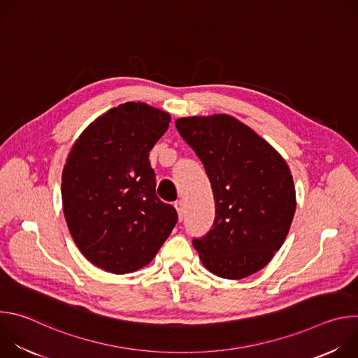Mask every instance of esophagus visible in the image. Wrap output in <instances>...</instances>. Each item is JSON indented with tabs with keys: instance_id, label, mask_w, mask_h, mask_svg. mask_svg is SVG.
<instances>
[{
	"instance_id": "obj_1",
	"label": "esophagus",
	"mask_w": 358,
	"mask_h": 358,
	"mask_svg": "<svg viewBox=\"0 0 358 358\" xmlns=\"http://www.w3.org/2000/svg\"><path fill=\"white\" fill-rule=\"evenodd\" d=\"M174 207H176V210H177V213H178V220L182 221V220H184V215H185L184 202H182V201H177V202L174 203Z\"/></svg>"
}]
</instances>
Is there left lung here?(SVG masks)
I'll list each match as a JSON object with an SVG mask.
<instances>
[{
  "label": "left lung",
  "instance_id": "obj_1",
  "mask_svg": "<svg viewBox=\"0 0 358 358\" xmlns=\"http://www.w3.org/2000/svg\"><path fill=\"white\" fill-rule=\"evenodd\" d=\"M176 127L201 160L214 192V224L192 238L203 266L225 279L261 271L285 242L296 210L286 162L227 115L182 117Z\"/></svg>",
  "mask_w": 358,
  "mask_h": 358
}]
</instances>
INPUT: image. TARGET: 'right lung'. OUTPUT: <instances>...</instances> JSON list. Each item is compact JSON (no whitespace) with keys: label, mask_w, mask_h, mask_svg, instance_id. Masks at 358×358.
<instances>
[{"label":"right lung","mask_w":358,"mask_h":358,"mask_svg":"<svg viewBox=\"0 0 358 358\" xmlns=\"http://www.w3.org/2000/svg\"><path fill=\"white\" fill-rule=\"evenodd\" d=\"M170 116L127 101L96 119L76 140L62 173L64 214L71 235L93 265L116 275L156 257L178 221L156 194L148 156Z\"/></svg>","instance_id":"1"}]
</instances>
